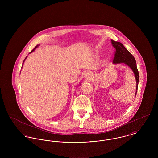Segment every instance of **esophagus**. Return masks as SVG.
Wrapping results in <instances>:
<instances>
[{
  "instance_id": "obj_1",
  "label": "esophagus",
  "mask_w": 158,
  "mask_h": 158,
  "mask_svg": "<svg viewBox=\"0 0 158 158\" xmlns=\"http://www.w3.org/2000/svg\"><path fill=\"white\" fill-rule=\"evenodd\" d=\"M85 77H86V79H89V77H90V76H89V74H88V73H87V74H86V75H85Z\"/></svg>"
}]
</instances>
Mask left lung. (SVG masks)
<instances>
[{"label":"left lung","mask_w":158,"mask_h":158,"mask_svg":"<svg viewBox=\"0 0 158 158\" xmlns=\"http://www.w3.org/2000/svg\"><path fill=\"white\" fill-rule=\"evenodd\" d=\"M111 44L113 47L115 48L114 52V57L113 60L114 64L121 63H124L125 64L128 66L133 71L135 80H136V92H135V97L137 94V89H138V84L139 81V73L137 68L136 61L133 56L130 53L126 47L123 45L122 43L118 41H115L111 40Z\"/></svg>","instance_id":"1"}]
</instances>
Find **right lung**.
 Returning a JSON list of instances; mask_svg holds the SVG:
<instances>
[{
    "mask_svg": "<svg viewBox=\"0 0 158 158\" xmlns=\"http://www.w3.org/2000/svg\"><path fill=\"white\" fill-rule=\"evenodd\" d=\"M38 47V45H37V46H35V48H34V49H33V50H32V51H31V52H33V51H34V50H35V48H37V47ZM26 58H27V57H26ZM26 58H25V59H26ZM25 60H23V61H25Z\"/></svg>",
    "mask_w": 158,
    "mask_h": 158,
    "instance_id": "obj_1",
    "label": "right lung"
}]
</instances>
